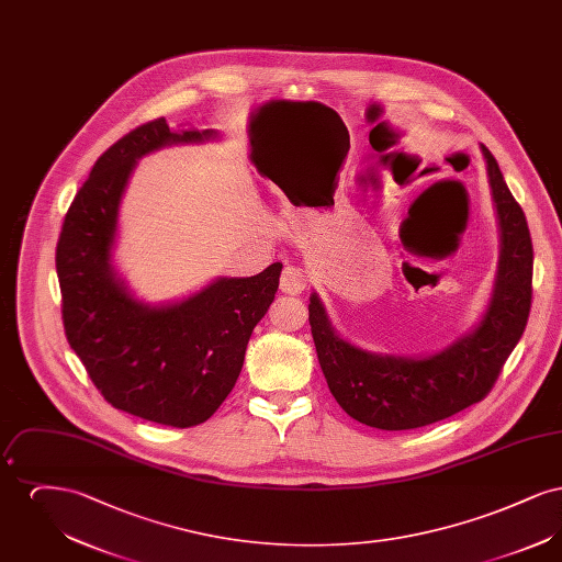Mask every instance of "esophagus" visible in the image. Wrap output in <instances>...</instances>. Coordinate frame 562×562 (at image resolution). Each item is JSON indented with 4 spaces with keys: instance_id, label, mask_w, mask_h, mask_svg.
I'll list each match as a JSON object with an SVG mask.
<instances>
[{
    "instance_id": "1",
    "label": "esophagus",
    "mask_w": 562,
    "mask_h": 562,
    "mask_svg": "<svg viewBox=\"0 0 562 562\" xmlns=\"http://www.w3.org/2000/svg\"><path fill=\"white\" fill-rule=\"evenodd\" d=\"M310 284V276L303 268H296V266H289L282 271L280 276V289L282 293L286 294H301Z\"/></svg>"
}]
</instances>
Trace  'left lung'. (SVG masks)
I'll return each instance as SVG.
<instances>
[{"instance_id": "left-lung-1", "label": "left lung", "mask_w": 562, "mask_h": 562, "mask_svg": "<svg viewBox=\"0 0 562 562\" xmlns=\"http://www.w3.org/2000/svg\"><path fill=\"white\" fill-rule=\"evenodd\" d=\"M499 218L502 250L495 291L481 324L453 346L426 356H381L341 339L310 296V324L322 373L339 406L356 422L387 431L424 428L481 402L520 341L533 296V244L522 209L493 154L482 145Z\"/></svg>"}]
</instances>
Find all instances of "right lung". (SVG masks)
Listing matches in <instances>:
<instances>
[{
    "instance_id": "right-lung-1",
    "label": "right lung",
    "mask_w": 562,
    "mask_h": 562,
    "mask_svg": "<svg viewBox=\"0 0 562 562\" xmlns=\"http://www.w3.org/2000/svg\"><path fill=\"white\" fill-rule=\"evenodd\" d=\"M213 136L170 133L164 117L122 136L92 166L56 244L65 335L94 387L111 406L170 428L204 424L229 396L282 271L271 263L250 278H218L161 307L136 301L115 276L111 248L136 160L164 145Z\"/></svg>"
}]
</instances>
